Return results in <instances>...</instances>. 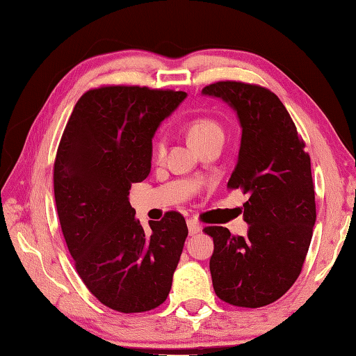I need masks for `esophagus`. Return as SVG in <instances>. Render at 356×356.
<instances>
[{
	"label": "esophagus",
	"mask_w": 356,
	"mask_h": 356,
	"mask_svg": "<svg viewBox=\"0 0 356 356\" xmlns=\"http://www.w3.org/2000/svg\"><path fill=\"white\" fill-rule=\"evenodd\" d=\"M186 225H188V231H190V236H194V234L200 232L202 229V225L197 220H194V218H190V220L186 222Z\"/></svg>",
	"instance_id": "obj_1"
}]
</instances>
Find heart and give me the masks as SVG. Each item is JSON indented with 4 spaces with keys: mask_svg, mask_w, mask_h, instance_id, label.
I'll return each instance as SVG.
<instances>
[{
    "mask_svg": "<svg viewBox=\"0 0 356 356\" xmlns=\"http://www.w3.org/2000/svg\"><path fill=\"white\" fill-rule=\"evenodd\" d=\"M188 136H190V139L194 145L199 148L211 140L223 139V130L216 120L208 119V118H199V119L191 120V122L188 124ZM163 151H165V139L161 136L156 142V153L159 156H162Z\"/></svg>",
    "mask_w": 356,
    "mask_h": 356,
    "instance_id": "obj_1",
    "label": "heart"
}]
</instances>
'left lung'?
Returning a JSON list of instances; mask_svg holds the SVG:
<instances>
[{
  "label": "left lung",
  "mask_w": 356,
  "mask_h": 356,
  "mask_svg": "<svg viewBox=\"0 0 356 356\" xmlns=\"http://www.w3.org/2000/svg\"><path fill=\"white\" fill-rule=\"evenodd\" d=\"M202 93L236 111L241 140L228 188L249 195L245 237L223 226L203 229L214 240V291L232 306H266L291 289L311 245L316 218L311 157L286 107L268 88L222 81Z\"/></svg>",
  "instance_id": "8db88e82"
}]
</instances>
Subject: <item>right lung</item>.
Here are the masks:
<instances>
[{"instance_id": "add662e5", "label": "right lung", "mask_w": 356, "mask_h": 356, "mask_svg": "<svg viewBox=\"0 0 356 356\" xmlns=\"http://www.w3.org/2000/svg\"><path fill=\"white\" fill-rule=\"evenodd\" d=\"M185 92L111 86L90 90L59 142L53 185L59 223L82 282L118 312L161 306L188 228L166 213L143 229L128 194L151 171L153 138Z\"/></svg>"}]
</instances>
